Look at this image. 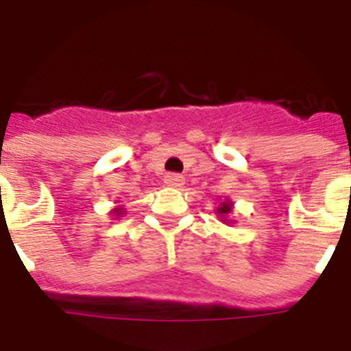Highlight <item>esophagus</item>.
<instances>
[{
  "label": "esophagus",
  "mask_w": 351,
  "mask_h": 351,
  "mask_svg": "<svg viewBox=\"0 0 351 351\" xmlns=\"http://www.w3.org/2000/svg\"><path fill=\"white\" fill-rule=\"evenodd\" d=\"M164 184L169 187H182L184 186V176L178 175V173H167L164 176Z\"/></svg>",
  "instance_id": "1"
}]
</instances>
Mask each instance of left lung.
I'll use <instances>...</instances> for the list:
<instances>
[{
    "mask_svg": "<svg viewBox=\"0 0 351 351\" xmlns=\"http://www.w3.org/2000/svg\"><path fill=\"white\" fill-rule=\"evenodd\" d=\"M231 206H233V204H231L230 200H226V202H220L219 209H217V213H219L220 217H222V222H228V220H226L224 217H226V215L231 213Z\"/></svg>",
    "mask_w": 351,
    "mask_h": 351,
    "instance_id": "obj_1",
    "label": "left lung"
}]
</instances>
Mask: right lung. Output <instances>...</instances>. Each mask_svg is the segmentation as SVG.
Returning a JSON list of instances; mask_svg holds the SVG:
<instances>
[{"instance_id": "obj_1", "label": "right lung", "mask_w": 351, "mask_h": 351, "mask_svg": "<svg viewBox=\"0 0 351 351\" xmlns=\"http://www.w3.org/2000/svg\"><path fill=\"white\" fill-rule=\"evenodd\" d=\"M111 213H114V217H121L123 215V208H114Z\"/></svg>"}]
</instances>
